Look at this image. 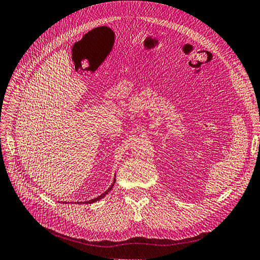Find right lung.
I'll return each instance as SVG.
<instances>
[{"label": "right lung", "mask_w": 260, "mask_h": 260, "mask_svg": "<svg viewBox=\"0 0 260 260\" xmlns=\"http://www.w3.org/2000/svg\"><path fill=\"white\" fill-rule=\"evenodd\" d=\"M115 179H114V181H113V183L111 184V186H110V188L105 192V193H102L100 196H98V197H96V199H94V200H90V201H87V202H84L85 204H92V203H96L97 201H100L101 199H103V197H105L111 190H112V188H113V185H114V183H115ZM84 203H83V204H84Z\"/></svg>", "instance_id": "1"}]
</instances>
